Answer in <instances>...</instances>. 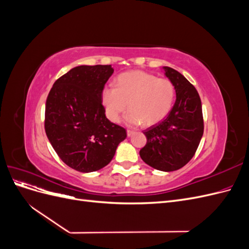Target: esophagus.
<instances>
[{
    "label": "esophagus",
    "mask_w": 249,
    "mask_h": 249,
    "mask_svg": "<svg viewBox=\"0 0 249 249\" xmlns=\"http://www.w3.org/2000/svg\"><path fill=\"white\" fill-rule=\"evenodd\" d=\"M134 133H135V132H134L133 130H127V131H126V135H127V136H129V137H131Z\"/></svg>",
    "instance_id": "1"
}]
</instances>
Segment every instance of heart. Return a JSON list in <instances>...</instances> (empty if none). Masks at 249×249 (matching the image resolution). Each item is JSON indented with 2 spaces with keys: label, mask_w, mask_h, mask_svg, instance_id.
Returning a JSON list of instances; mask_svg holds the SVG:
<instances>
[{
  "label": "heart",
  "mask_w": 249,
  "mask_h": 249,
  "mask_svg": "<svg viewBox=\"0 0 249 249\" xmlns=\"http://www.w3.org/2000/svg\"><path fill=\"white\" fill-rule=\"evenodd\" d=\"M101 97L105 113L112 123L118 122L127 103V124L153 125L169 114L176 99V87L168 79L133 71L119 74L115 88L104 87Z\"/></svg>",
  "instance_id": "heart-1"
}]
</instances>
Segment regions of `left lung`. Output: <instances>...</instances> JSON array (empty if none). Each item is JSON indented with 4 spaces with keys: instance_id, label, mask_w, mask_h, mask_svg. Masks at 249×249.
I'll return each mask as SVG.
<instances>
[{
    "instance_id": "obj_1",
    "label": "left lung",
    "mask_w": 249,
    "mask_h": 249,
    "mask_svg": "<svg viewBox=\"0 0 249 249\" xmlns=\"http://www.w3.org/2000/svg\"><path fill=\"white\" fill-rule=\"evenodd\" d=\"M163 70L176 87L177 100L166 118L143 132L146 144L140 157L149 166L175 171L189 162L203 134L201 101L197 90L182 73L168 66Z\"/></svg>"
}]
</instances>
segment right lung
<instances>
[{
	"label": "right lung",
	"instance_id": "obj_1",
	"mask_svg": "<svg viewBox=\"0 0 249 249\" xmlns=\"http://www.w3.org/2000/svg\"><path fill=\"white\" fill-rule=\"evenodd\" d=\"M111 65H80L60 77L46 103L44 129L53 148L67 166L92 172L108 165L126 137L123 126L105 115L102 90Z\"/></svg>",
	"mask_w": 249,
	"mask_h": 249
}]
</instances>
